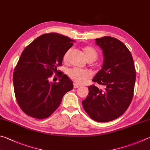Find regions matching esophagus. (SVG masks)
I'll return each instance as SVG.
<instances>
[{
	"mask_svg": "<svg viewBox=\"0 0 150 150\" xmlns=\"http://www.w3.org/2000/svg\"><path fill=\"white\" fill-rule=\"evenodd\" d=\"M80 86V85H79V84H76V83H74L73 84V87H74V88H79V87Z\"/></svg>",
	"mask_w": 150,
	"mask_h": 150,
	"instance_id": "1",
	"label": "esophagus"
}]
</instances>
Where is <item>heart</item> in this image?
<instances>
[{"label": "heart", "mask_w": 150, "mask_h": 150, "mask_svg": "<svg viewBox=\"0 0 150 150\" xmlns=\"http://www.w3.org/2000/svg\"><path fill=\"white\" fill-rule=\"evenodd\" d=\"M71 49H69L64 56V60L65 62L67 61L69 55L70 54ZM84 52L86 57V59H96L98 57V52L95 49L92 47H86L84 48ZM67 75L71 79L75 81L76 83L84 84L86 83L87 80L91 79L92 77L91 73L88 70L81 69L77 67H73L71 69L68 70Z\"/></svg>", "instance_id": "1"}]
</instances>
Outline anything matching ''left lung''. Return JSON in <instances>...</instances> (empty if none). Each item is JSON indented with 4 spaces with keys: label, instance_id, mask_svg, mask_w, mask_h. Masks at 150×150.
<instances>
[{
    "label": "left lung",
    "instance_id": "8db88e82",
    "mask_svg": "<svg viewBox=\"0 0 150 150\" xmlns=\"http://www.w3.org/2000/svg\"><path fill=\"white\" fill-rule=\"evenodd\" d=\"M103 50L102 69L92 81L105 86H88V94L82 102L84 111L93 120L108 122L118 118L129 108L134 95L136 69L129 49L120 40L106 36L96 39Z\"/></svg>",
    "mask_w": 150,
    "mask_h": 150
}]
</instances>
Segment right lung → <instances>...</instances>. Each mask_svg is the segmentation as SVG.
I'll list each match as a JSON object with an SVG mask.
<instances>
[{"mask_svg":"<svg viewBox=\"0 0 150 150\" xmlns=\"http://www.w3.org/2000/svg\"><path fill=\"white\" fill-rule=\"evenodd\" d=\"M73 40L56 33L43 34L24 49L13 74V88L19 106L26 115L38 119L50 117L62 98L73 88L71 80L57 69ZM54 73L58 83H50Z\"/></svg>","mask_w":150,"mask_h":150,"instance_id":"add662e5","label":"right lung"}]
</instances>
